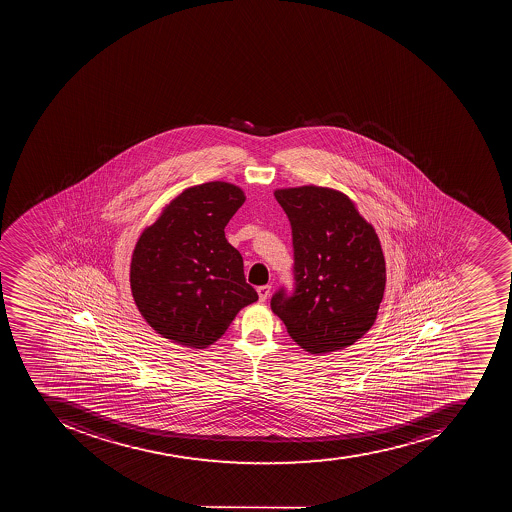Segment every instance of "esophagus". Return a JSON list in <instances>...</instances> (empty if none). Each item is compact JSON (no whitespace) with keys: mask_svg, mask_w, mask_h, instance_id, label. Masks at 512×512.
I'll list each match as a JSON object with an SVG mask.
<instances>
[{"mask_svg":"<svg viewBox=\"0 0 512 512\" xmlns=\"http://www.w3.org/2000/svg\"><path fill=\"white\" fill-rule=\"evenodd\" d=\"M258 294H259V299H261L262 302L266 301V299L269 298L270 285L259 286Z\"/></svg>","mask_w":512,"mask_h":512,"instance_id":"1","label":"esophagus"}]
</instances>
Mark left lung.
Here are the masks:
<instances>
[{"mask_svg":"<svg viewBox=\"0 0 512 512\" xmlns=\"http://www.w3.org/2000/svg\"><path fill=\"white\" fill-rule=\"evenodd\" d=\"M274 195L290 219L296 290L275 293L272 312L309 354L352 346L376 322L386 286L375 227L330 187H288Z\"/></svg>","mask_w":512,"mask_h":512,"instance_id":"left-lung-1","label":"left lung"}]
</instances>
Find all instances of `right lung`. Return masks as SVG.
I'll return each instance as SVG.
<instances>
[{"instance_id": "1", "label": "right lung", "mask_w": 512, "mask_h": 512, "mask_svg": "<svg viewBox=\"0 0 512 512\" xmlns=\"http://www.w3.org/2000/svg\"><path fill=\"white\" fill-rule=\"evenodd\" d=\"M245 200L230 182L189 187L137 238L131 293L145 322L171 343L206 349L243 307L258 301L242 254L224 234Z\"/></svg>"}]
</instances>
